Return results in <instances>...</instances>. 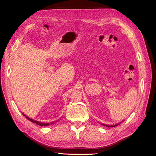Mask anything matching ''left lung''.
Instances as JSON below:
<instances>
[{"mask_svg": "<svg viewBox=\"0 0 156 156\" xmlns=\"http://www.w3.org/2000/svg\"><path fill=\"white\" fill-rule=\"evenodd\" d=\"M122 123V122H120V123H119V124H115V125H111V126H108V125H105V124H101V125H103V126H105L106 127H115V126H119V124H120Z\"/></svg>", "mask_w": 156, "mask_h": 156, "instance_id": "obj_1", "label": "left lung"}]
</instances>
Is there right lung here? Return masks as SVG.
<instances>
[{
    "label": "right lung",
    "mask_w": 156,
    "mask_h": 156,
    "mask_svg": "<svg viewBox=\"0 0 156 156\" xmlns=\"http://www.w3.org/2000/svg\"><path fill=\"white\" fill-rule=\"evenodd\" d=\"M23 114V116H25L27 119L29 120H30V121H31L32 123H34V124H37V125H39V126H49L50 124H49V123H43V122H39V121H36V120H33V119H30L29 117H28V116H27L25 114H23V113H22ZM57 122V121H56ZM55 122H51V124H53L54 123H55Z\"/></svg>",
    "instance_id": "right-lung-1"
}]
</instances>
